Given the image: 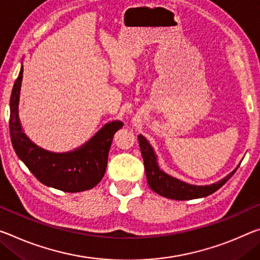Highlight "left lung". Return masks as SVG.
Returning a JSON list of instances; mask_svg holds the SVG:
<instances>
[{
    "instance_id": "left-lung-1",
    "label": "left lung",
    "mask_w": 260,
    "mask_h": 260,
    "mask_svg": "<svg viewBox=\"0 0 260 260\" xmlns=\"http://www.w3.org/2000/svg\"><path fill=\"white\" fill-rule=\"evenodd\" d=\"M139 145L141 149V154L143 157V163H145V170L147 175V182L149 187L157 194L169 198V199L175 200H191L198 199V198H204L212 194L217 191L221 186L228 182L235 171L237 170L238 166L234 171L230 172L228 176L216 183L211 185H205V186H199V185H192L183 182V180L177 179L175 177L168 175L159 168L157 162V156H156L154 149L148 140L140 134L139 137Z\"/></svg>"
}]
</instances>
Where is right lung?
<instances>
[{
  "mask_svg": "<svg viewBox=\"0 0 260 260\" xmlns=\"http://www.w3.org/2000/svg\"><path fill=\"white\" fill-rule=\"evenodd\" d=\"M23 66L10 97V138L18 158L40 183L63 192H81L96 186L104 177L113 135L123 123H105L84 145L67 152H52L37 146L24 133L18 105Z\"/></svg>",
  "mask_w": 260,
  "mask_h": 260,
  "instance_id": "add662e5",
  "label": "right lung"
}]
</instances>
